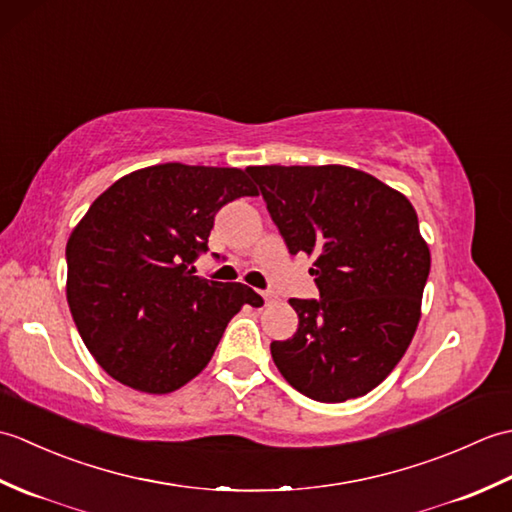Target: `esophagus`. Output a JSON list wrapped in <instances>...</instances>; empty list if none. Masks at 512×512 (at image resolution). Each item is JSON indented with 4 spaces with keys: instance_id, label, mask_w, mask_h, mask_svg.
Masks as SVG:
<instances>
[{
    "instance_id": "1",
    "label": "esophagus",
    "mask_w": 512,
    "mask_h": 512,
    "mask_svg": "<svg viewBox=\"0 0 512 512\" xmlns=\"http://www.w3.org/2000/svg\"><path fill=\"white\" fill-rule=\"evenodd\" d=\"M259 295H262L264 297V301H266V306H268V303H275V295H273V292H268V290H264V292H259Z\"/></svg>"
}]
</instances>
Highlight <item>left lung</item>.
<instances>
[{
	"label": "left lung",
	"mask_w": 512,
	"mask_h": 512,
	"mask_svg": "<svg viewBox=\"0 0 512 512\" xmlns=\"http://www.w3.org/2000/svg\"><path fill=\"white\" fill-rule=\"evenodd\" d=\"M290 255L314 257L321 299H290L299 328L270 343L288 383L319 402L365 396L416 334L431 255L411 202L343 165L248 167Z\"/></svg>",
	"instance_id": "8db88e82"
}]
</instances>
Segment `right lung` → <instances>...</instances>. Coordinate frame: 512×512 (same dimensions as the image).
Segmentation results:
<instances>
[{"mask_svg": "<svg viewBox=\"0 0 512 512\" xmlns=\"http://www.w3.org/2000/svg\"><path fill=\"white\" fill-rule=\"evenodd\" d=\"M257 195L246 171L167 162L116 180L76 224L68 306L85 347L118 383L169 394L209 365L228 321L264 299L195 275L215 213Z\"/></svg>", "mask_w": 512, "mask_h": 512, "instance_id": "obj_1", "label": "right lung"}]
</instances>
